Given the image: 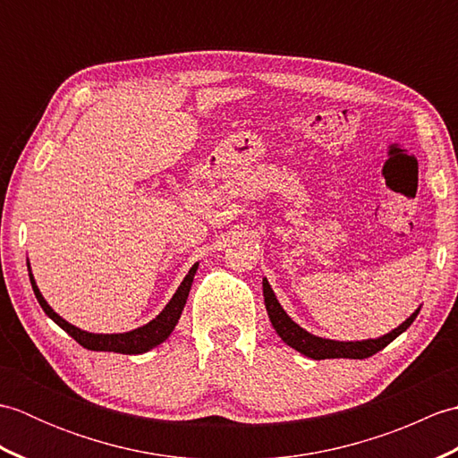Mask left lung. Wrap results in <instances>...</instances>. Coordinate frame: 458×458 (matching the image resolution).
<instances>
[{
  "label": "left lung",
  "instance_id": "obj_1",
  "mask_svg": "<svg viewBox=\"0 0 458 458\" xmlns=\"http://www.w3.org/2000/svg\"><path fill=\"white\" fill-rule=\"evenodd\" d=\"M264 299H266V309L271 325H274L276 333L281 336L284 343H287L291 348H295L297 352L305 354L313 360H325V358H352V360H362L374 356L379 350L386 348L392 343L394 338L400 336L403 330L411 327L415 317L420 315V309L402 323L392 333H387L379 338H369V340H356V343H338V340H328L320 338L307 333L305 328H301L297 323L291 320V317L285 313L284 307L279 305L274 291H271L267 279H264Z\"/></svg>",
  "mask_w": 458,
  "mask_h": 458
}]
</instances>
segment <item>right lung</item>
Instances as JSON below:
<instances>
[{
    "label": "right lung",
    "instance_id": "1",
    "mask_svg": "<svg viewBox=\"0 0 458 458\" xmlns=\"http://www.w3.org/2000/svg\"><path fill=\"white\" fill-rule=\"evenodd\" d=\"M197 267H199V264H194L191 267L187 277H184L182 284L179 285L177 293L173 295V299L169 301L167 307H165L161 313L151 320V323L135 328V330H130V333H123V335H94V333H86V330L76 328L71 323H66L64 318L58 317L55 310L47 305V301L43 299L41 291H38V287L35 285L33 274H29V279H31L35 297L38 301V305H41V309L55 320L58 327L66 330V333L71 335L81 346L89 348V350H96V352L141 354V352H148V350H151L153 346L161 344L163 340L173 333L174 325H177L179 318H181L182 307H184V303H187V297H189L194 274H197Z\"/></svg>",
    "mask_w": 458,
    "mask_h": 458
}]
</instances>
